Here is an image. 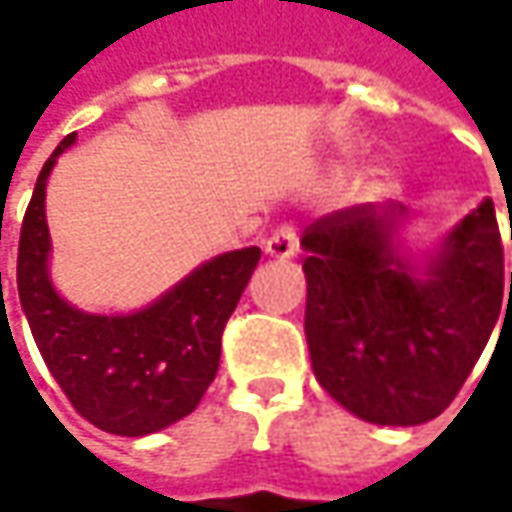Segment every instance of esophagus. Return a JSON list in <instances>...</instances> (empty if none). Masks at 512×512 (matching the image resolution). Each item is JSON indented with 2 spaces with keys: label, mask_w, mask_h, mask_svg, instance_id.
<instances>
[{
  "label": "esophagus",
  "mask_w": 512,
  "mask_h": 512,
  "mask_svg": "<svg viewBox=\"0 0 512 512\" xmlns=\"http://www.w3.org/2000/svg\"><path fill=\"white\" fill-rule=\"evenodd\" d=\"M299 250V233L293 225H282L273 230V236L265 242V253L273 259H290Z\"/></svg>",
  "instance_id": "obj_1"
}]
</instances>
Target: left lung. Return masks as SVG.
Returning a JSON list of instances; mask_svg holds the SVG:
<instances>
[{"instance_id": "obj_1", "label": "left lung", "mask_w": 512, "mask_h": 512, "mask_svg": "<svg viewBox=\"0 0 512 512\" xmlns=\"http://www.w3.org/2000/svg\"><path fill=\"white\" fill-rule=\"evenodd\" d=\"M404 219L399 202H367L333 210L302 233L313 373L353 416L390 427L444 413L504 299L493 199L470 210L422 267L399 253Z\"/></svg>"}]
</instances>
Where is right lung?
<instances>
[{"label": "right lung", "instance_id": "right-lung-1", "mask_svg": "<svg viewBox=\"0 0 512 512\" xmlns=\"http://www.w3.org/2000/svg\"><path fill=\"white\" fill-rule=\"evenodd\" d=\"M65 136L36 179L22 219L16 285L30 333L56 384L79 416L113 436H148L185 419L216 379L222 330L236 310L262 250H230L128 316H99L68 305L50 282L45 185Z\"/></svg>", "mask_w": 512, "mask_h": 512}]
</instances>
